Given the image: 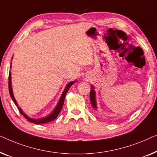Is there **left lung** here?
Segmentation results:
<instances>
[{
    "label": "left lung",
    "instance_id": "1",
    "mask_svg": "<svg viewBox=\"0 0 157 157\" xmlns=\"http://www.w3.org/2000/svg\"><path fill=\"white\" fill-rule=\"evenodd\" d=\"M92 89L90 90V102L92 104V106L93 107L94 109H97L98 106H97V101H96V93L94 91V87L93 85H91Z\"/></svg>",
    "mask_w": 157,
    "mask_h": 157
}]
</instances>
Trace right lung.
I'll use <instances>...</instances> for the list:
<instances>
[{
    "instance_id": "add662e5",
    "label": "right lung",
    "mask_w": 157,
    "mask_h": 157,
    "mask_svg": "<svg viewBox=\"0 0 157 157\" xmlns=\"http://www.w3.org/2000/svg\"><path fill=\"white\" fill-rule=\"evenodd\" d=\"M10 68H11V63H10ZM8 79H9V81H8L9 93H10V97H11L13 102H14L15 105L17 106V109H18L19 112H21V114H22V115H23L24 117H25V119H27L28 121H29V122H32V123H34V124H42L48 123V122H52V121L56 120V119L57 118V117L58 116L59 113L60 112L62 108H63V104H64V101H65L66 94H67V92H68V90H69L70 87H71V86L76 82V80L72 81V82H70L68 83L67 85H66L65 90H64L63 93H62V95L60 97V98H59L58 102H57V104L56 107H55V109L53 110H52V112H51V113H50V114H48V115H47V116L44 117H42V118H40V119H33L31 117H28L27 114H25V113H24L21 108L19 107L18 105H17L16 100H15V99L14 98V95H13V88H12L11 72H9V78H8Z\"/></svg>"
}]
</instances>
